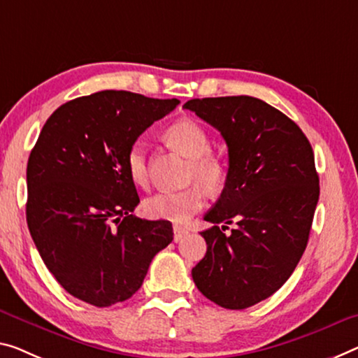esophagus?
Here are the masks:
<instances>
[{
	"mask_svg": "<svg viewBox=\"0 0 358 358\" xmlns=\"http://www.w3.org/2000/svg\"><path fill=\"white\" fill-rule=\"evenodd\" d=\"M187 234H189V232H187L185 229L179 227V225H174V241H176V243L182 240L184 236H187Z\"/></svg>",
	"mask_w": 358,
	"mask_h": 358,
	"instance_id": "esophagus-1",
	"label": "esophagus"
}]
</instances>
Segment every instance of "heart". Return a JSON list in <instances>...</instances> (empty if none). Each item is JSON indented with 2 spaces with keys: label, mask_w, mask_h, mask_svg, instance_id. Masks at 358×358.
I'll return each mask as SVG.
<instances>
[{
  "label": "heart",
  "mask_w": 358,
  "mask_h": 358,
  "mask_svg": "<svg viewBox=\"0 0 358 358\" xmlns=\"http://www.w3.org/2000/svg\"><path fill=\"white\" fill-rule=\"evenodd\" d=\"M163 139L169 147L189 160L187 180L196 182L179 192H158L148 196L144 210L148 217L184 224L201 211L205 206V192L217 194L227 180V168L221 158L211 153V139L200 123L182 118L169 124L163 133ZM126 171L136 185H145L148 179L145 147L141 141H134L126 152Z\"/></svg>",
  "instance_id": "heart-1"
}]
</instances>
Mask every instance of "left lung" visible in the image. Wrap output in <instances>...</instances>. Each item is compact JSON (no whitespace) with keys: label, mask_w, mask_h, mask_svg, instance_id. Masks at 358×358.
<instances>
[{"label":"left lung","mask_w":358,"mask_h":358,"mask_svg":"<svg viewBox=\"0 0 358 358\" xmlns=\"http://www.w3.org/2000/svg\"><path fill=\"white\" fill-rule=\"evenodd\" d=\"M195 112L229 148L224 190L205 214L208 248L192 268L203 296L246 309L272 296L294 272L309 240L320 185L310 142L287 115L250 96L192 99ZM239 227L225 236L217 223Z\"/></svg>","instance_id":"obj_1"}]
</instances>
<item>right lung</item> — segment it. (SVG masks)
<instances>
[{"label": "right lung", "mask_w": 358, "mask_h": 358, "mask_svg": "<svg viewBox=\"0 0 358 358\" xmlns=\"http://www.w3.org/2000/svg\"><path fill=\"white\" fill-rule=\"evenodd\" d=\"M178 99L101 91L60 106L43 126L27 164V224L49 272L67 293L96 307L129 299L169 221H145L126 152Z\"/></svg>", "instance_id": "right-lung-1"}]
</instances>
